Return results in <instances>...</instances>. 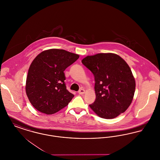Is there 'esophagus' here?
Segmentation results:
<instances>
[{
	"label": "esophagus",
	"instance_id": "esophagus-1",
	"mask_svg": "<svg viewBox=\"0 0 160 160\" xmlns=\"http://www.w3.org/2000/svg\"><path fill=\"white\" fill-rule=\"evenodd\" d=\"M84 92H85V91H84V89H80L78 92V93L80 94V95H82V94H83L84 93Z\"/></svg>",
	"mask_w": 160,
	"mask_h": 160
}]
</instances>
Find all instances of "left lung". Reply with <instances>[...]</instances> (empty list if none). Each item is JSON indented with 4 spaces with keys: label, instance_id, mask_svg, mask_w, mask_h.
<instances>
[{
    "label": "left lung",
    "instance_id": "8db88e82",
    "mask_svg": "<svg viewBox=\"0 0 160 160\" xmlns=\"http://www.w3.org/2000/svg\"><path fill=\"white\" fill-rule=\"evenodd\" d=\"M82 62L95 77L96 99L89 105L92 110L104 119H113L126 111L136 88L126 62L115 54L99 53L88 56Z\"/></svg>",
    "mask_w": 160,
    "mask_h": 160
}]
</instances>
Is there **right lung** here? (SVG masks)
I'll return each instance as SVG.
<instances>
[{
  "label": "right lung",
  "mask_w": 160,
  "mask_h": 160,
  "mask_svg": "<svg viewBox=\"0 0 160 160\" xmlns=\"http://www.w3.org/2000/svg\"><path fill=\"white\" fill-rule=\"evenodd\" d=\"M78 58L64 50L50 49L35 58L28 71L26 92L37 110L54 114L68 104L74 95L67 89L63 72Z\"/></svg>",
  "instance_id": "obj_1"
}]
</instances>
